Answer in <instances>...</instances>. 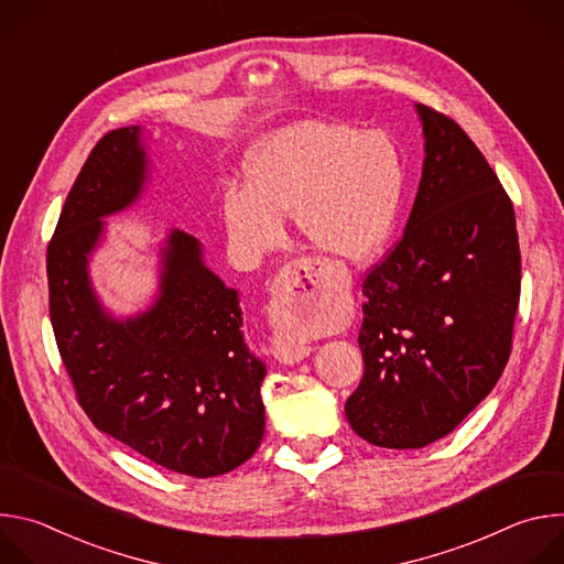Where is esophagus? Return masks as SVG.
I'll list each match as a JSON object with an SVG mask.
<instances>
[{
	"mask_svg": "<svg viewBox=\"0 0 564 564\" xmlns=\"http://www.w3.org/2000/svg\"><path fill=\"white\" fill-rule=\"evenodd\" d=\"M326 288H328V274L318 263L310 259L288 263L279 272L270 290L268 314L272 318V324L281 326V324H288V321L301 318L312 310H316V305L324 301L328 292ZM310 352H312V346L307 344H296L288 339H279L274 344V357L281 364H296L310 357Z\"/></svg>",
	"mask_w": 564,
	"mask_h": 564,
	"instance_id": "34e87169",
	"label": "esophagus"
}]
</instances>
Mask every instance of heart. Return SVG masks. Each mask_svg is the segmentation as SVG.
Masks as SVG:
<instances>
[{
    "label": "heart",
    "instance_id": "b5f03b06",
    "mask_svg": "<svg viewBox=\"0 0 564 564\" xmlns=\"http://www.w3.org/2000/svg\"><path fill=\"white\" fill-rule=\"evenodd\" d=\"M248 185L223 194V220L243 257L274 250L294 216L310 243L330 257L370 259L392 231L404 165L381 131L303 120L261 138L246 155ZM305 333V324L292 328Z\"/></svg>",
    "mask_w": 564,
    "mask_h": 564
}]
</instances>
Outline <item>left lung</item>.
<instances>
[{"label":"left lung","mask_w":564,"mask_h":564,"mask_svg":"<svg viewBox=\"0 0 564 564\" xmlns=\"http://www.w3.org/2000/svg\"><path fill=\"white\" fill-rule=\"evenodd\" d=\"M424 165L404 236L364 281V379L352 431L422 448L455 431L498 383L520 301L513 205L451 118L415 105Z\"/></svg>","instance_id":"left-lung-1"}]
</instances>
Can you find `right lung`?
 Wrapping results in <instances>:
<instances>
[{"label": "right lung", "mask_w": 564, "mask_h": 564, "mask_svg": "<svg viewBox=\"0 0 564 564\" xmlns=\"http://www.w3.org/2000/svg\"><path fill=\"white\" fill-rule=\"evenodd\" d=\"M147 140L142 127L107 133L68 192L46 257L51 324L98 431L163 468L214 477L248 462L265 431L268 366L246 341L238 290L181 229L158 243L155 294L133 314L111 312L89 272L105 218L147 194Z\"/></svg>", "instance_id": "add662e5"}]
</instances>
